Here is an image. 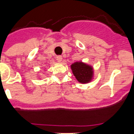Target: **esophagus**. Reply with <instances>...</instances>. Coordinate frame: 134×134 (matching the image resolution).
<instances>
[{"label": "esophagus", "mask_w": 134, "mask_h": 134, "mask_svg": "<svg viewBox=\"0 0 134 134\" xmlns=\"http://www.w3.org/2000/svg\"><path fill=\"white\" fill-rule=\"evenodd\" d=\"M56 60L58 63H61L62 60H63V57L61 56V55H58V56L56 57Z\"/></svg>", "instance_id": "esophagus-1"}]
</instances>
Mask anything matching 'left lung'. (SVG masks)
Instances as JSON below:
<instances>
[{"label":"left lung","instance_id":"left-lung-1","mask_svg":"<svg viewBox=\"0 0 134 134\" xmlns=\"http://www.w3.org/2000/svg\"><path fill=\"white\" fill-rule=\"evenodd\" d=\"M71 70L76 79L81 83H87L92 78V68L82 62L74 63L71 66Z\"/></svg>","mask_w":134,"mask_h":134}]
</instances>
